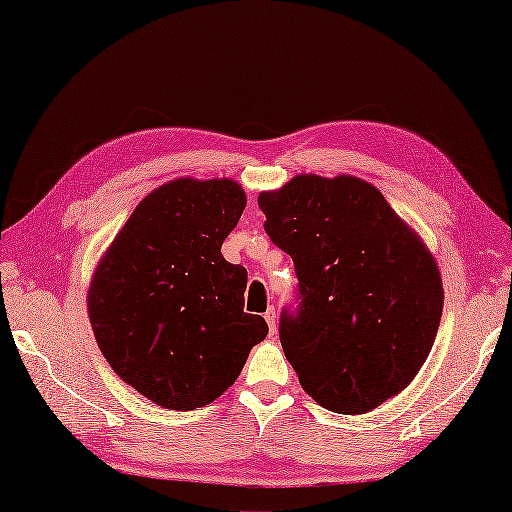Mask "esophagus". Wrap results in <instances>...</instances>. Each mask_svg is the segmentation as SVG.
<instances>
[{
  "instance_id": "obj_1",
  "label": "esophagus",
  "mask_w": 512,
  "mask_h": 512,
  "mask_svg": "<svg viewBox=\"0 0 512 512\" xmlns=\"http://www.w3.org/2000/svg\"><path fill=\"white\" fill-rule=\"evenodd\" d=\"M264 318H266V322H268L270 335L277 333V311H274V307H270V309L264 313Z\"/></svg>"
}]
</instances>
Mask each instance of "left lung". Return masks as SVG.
<instances>
[{
    "instance_id": "8db88e82",
    "label": "left lung",
    "mask_w": 512,
    "mask_h": 512,
    "mask_svg": "<svg viewBox=\"0 0 512 512\" xmlns=\"http://www.w3.org/2000/svg\"><path fill=\"white\" fill-rule=\"evenodd\" d=\"M257 203L298 277L279 337L300 385L333 413L376 409L413 381L435 344L443 309L435 259L357 177L298 175Z\"/></svg>"
}]
</instances>
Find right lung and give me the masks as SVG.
I'll return each instance as SVG.
<instances>
[{
  "label": "right lung",
  "mask_w": 512,
  "mask_h": 512,
  "mask_svg": "<svg viewBox=\"0 0 512 512\" xmlns=\"http://www.w3.org/2000/svg\"><path fill=\"white\" fill-rule=\"evenodd\" d=\"M244 207V190L229 179L164 183L116 233L90 283L103 357L164 409L216 400L268 335L264 318L244 313L246 268L220 253Z\"/></svg>",
  "instance_id": "right-lung-1"
}]
</instances>
